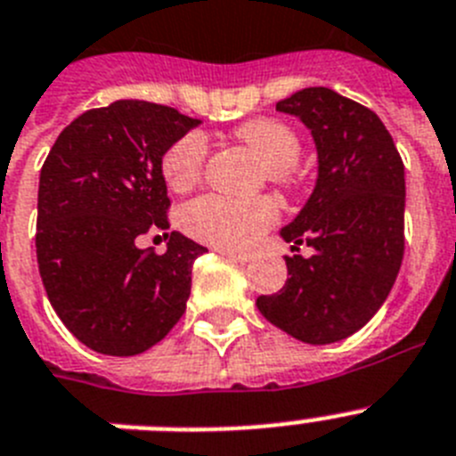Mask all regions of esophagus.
Returning a JSON list of instances; mask_svg holds the SVG:
<instances>
[{
    "label": "esophagus",
    "instance_id": "obj_1",
    "mask_svg": "<svg viewBox=\"0 0 456 456\" xmlns=\"http://www.w3.org/2000/svg\"><path fill=\"white\" fill-rule=\"evenodd\" d=\"M221 256H225L228 260H235V263H240V265H244V263H248L251 260V256L244 254V251H232V248H216Z\"/></svg>",
    "mask_w": 456,
    "mask_h": 456
}]
</instances>
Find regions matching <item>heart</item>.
Wrapping results in <instances>:
<instances>
[{
	"label": "heart",
	"instance_id": "b5f03b06",
	"mask_svg": "<svg viewBox=\"0 0 456 456\" xmlns=\"http://www.w3.org/2000/svg\"><path fill=\"white\" fill-rule=\"evenodd\" d=\"M235 135L258 154L270 168L272 180L283 182L288 168L299 157L297 135L274 119H254L237 128ZM208 142L200 134L180 138L163 157V177L170 189L189 191L200 180L205 166ZM279 216V208L272 198H228L202 196L184 209L186 231L202 242L219 248H248L270 228Z\"/></svg>",
	"mask_w": 456,
	"mask_h": 456
}]
</instances>
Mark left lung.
<instances>
[{
    "label": "left lung",
    "mask_w": 456,
    "mask_h": 456,
    "mask_svg": "<svg viewBox=\"0 0 456 456\" xmlns=\"http://www.w3.org/2000/svg\"><path fill=\"white\" fill-rule=\"evenodd\" d=\"M276 110L297 117L316 145L314 191L279 231L314 256H286V283L256 306L293 339L337 344L376 316L402 267L403 163L380 117L334 89H299Z\"/></svg>",
    "instance_id": "obj_1"
}]
</instances>
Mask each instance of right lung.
<instances>
[{
	"instance_id": "obj_1",
	"label": "right lung",
	"mask_w": 456,
	"mask_h": 456,
	"mask_svg": "<svg viewBox=\"0 0 456 456\" xmlns=\"http://www.w3.org/2000/svg\"><path fill=\"white\" fill-rule=\"evenodd\" d=\"M198 124L168 106L115 101L73 119L43 163L38 272L57 316L96 353H145L186 311L191 267L208 248L170 232L157 256L135 240L168 228L163 157Z\"/></svg>"
}]
</instances>
